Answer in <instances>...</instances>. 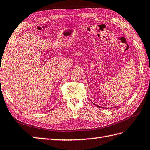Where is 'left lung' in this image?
I'll use <instances>...</instances> for the list:
<instances>
[{
    "instance_id": "left-lung-1",
    "label": "left lung",
    "mask_w": 150,
    "mask_h": 150,
    "mask_svg": "<svg viewBox=\"0 0 150 150\" xmlns=\"http://www.w3.org/2000/svg\"><path fill=\"white\" fill-rule=\"evenodd\" d=\"M92 103H93V102H92ZM93 105H96V106H97V107H99V108H103V107H100V106H99V105H97L96 104H95L94 103H93Z\"/></svg>"
}]
</instances>
